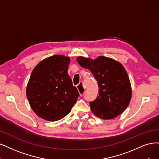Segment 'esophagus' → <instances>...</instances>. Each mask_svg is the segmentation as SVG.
Segmentation results:
<instances>
[{
	"label": "esophagus",
	"mask_w": 159,
	"mask_h": 159,
	"mask_svg": "<svg viewBox=\"0 0 159 159\" xmlns=\"http://www.w3.org/2000/svg\"><path fill=\"white\" fill-rule=\"evenodd\" d=\"M77 89H78L79 92L80 93V96H83L85 92V90H86L83 82H80V83L77 85Z\"/></svg>",
	"instance_id": "esophagus-1"
}]
</instances>
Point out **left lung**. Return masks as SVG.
<instances>
[{
  "label": "left lung",
  "instance_id": "left-lung-1",
  "mask_svg": "<svg viewBox=\"0 0 159 159\" xmlns=\"http://www.w3.org/2000/svg\"><path fill=\"white\" fill-rule=\"evenodd\" d=\"M76 61L81 67L89 69L98 81L99 96L90 103L92 112L104 120L116 118L124 112L132 98L130 81L124 66L105 56L94 60L79 56Z\"/></svg>",
  "mask_w": 159,
  "mask_h": 159
}]
</instances>
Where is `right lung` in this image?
I'll use <instances>...</instances> for the list:
<instances>
[{
  "label": "right lung",
  "mask_w": 159,
  "mask_h": 159,
  "mask_svg": "<svg viewBox=\"0 0 159 159\" xmlns=\"http://www.w3.org/2000/svg\"><path fill=\"white\" fill-rule=\"evenodd\" d=\"M70 58L54 55L40 61L33 69L26 88L31 108L47 121H57L69 114L79 93L68 74Z\"/></svg>",
  "instance_id": "obj_1"
}]
</instances>
